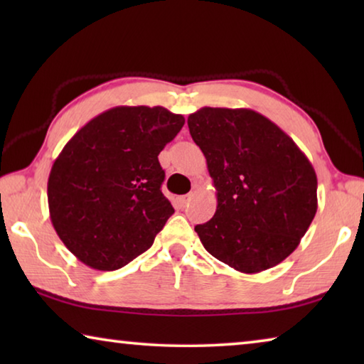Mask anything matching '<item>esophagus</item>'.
<instances>
[{
    "label": "esophagus",
    "instance_id": "esophagus-1",
    "mask_svg": "<svg viewBox=\"0 0 364 364\" xmlns=\"http://www.w3.org/2000/svg\"><path fill=\"white\" fill-rule=\"evenodd\" d=\"M178 205L180 207H186L188 205V202L191 200V194H184V196H180L178 197Z\"/></svg>",
    "mask_w": 364,
    "mask_h": 364
}]
</instances>
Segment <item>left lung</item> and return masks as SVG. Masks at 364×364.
Listing matches in <instances>:
<instances>
[{"label":"left lung","mask_w":364,"mask_h":364,"mask_svg":"<svg viewBox=\"0 0 364 364\" xmlns=\"http://www.w3.org/2000/svg\"><path fill=\"white\" fill-rule=\"evenodd\" d=\"M188 127L217 189V212L194 228L205 250L247 274L286 260L318 208L310 160L252 109L202 107Z\"/></svg>","instance_id":"1"}]
</instances>
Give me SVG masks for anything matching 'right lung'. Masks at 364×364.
<instances>
[{
	"instance_id": "obj_1",
	"label": "right lung",
	"mask_w": 364,
	"mask_h": 364,
	"mask_svg": "<svg viewBox=\"0 0 364 364\" xmlns=\"http://www.w3.org/2000/svg\"><path fill=\"white\" fill-rule=\"evenodd\" d=\"M184 125L165 107L119 106L73 134L48 178L51 223L86 267L114 271L151 247L173 213L159 154Z\"/></svg>"
}]
</instances>
